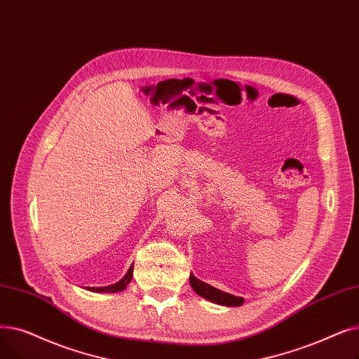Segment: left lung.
<instances>
[{
  "instance_id": "1",
  "label": "left lung",
  "mask_w": 359,
  "mask_h": 359,
  "mask_svg": "<svg viewBox=\"0 0 359 359\" xmlns=\"http://www.w3.org/2000/svg\"><path fill=\"white\" fill-rule=\"evenodd\" d=\"M190 285L194 289V292L197 295H200L201 298L208 299L210 302L219 304V305H225V306H240L244 302V298L241 297H235L231 295L228 292L220 291V289H216L215 286L209 285V283H204L203 280L197 279L193 273L190 275Z\"/></svg>"
}]
</instances>
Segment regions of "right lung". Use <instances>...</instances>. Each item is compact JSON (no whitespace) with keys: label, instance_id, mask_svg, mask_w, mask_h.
I'll return each instance as SVG.
<instances>
[{"label":"right lung","instance_id":"obj_1","mask_svg":"<svg viewBox=\"0 0 359 359\" xmlns=\"http://www.w3.org/2000/svg\"><path fill=\"white\" fill-rule=\"evenodd\" d=\"M133 266H134V264H131V266H130L128 271L126 273V276H124L121 280H118L116 283L109 285V286H100V287L88 286L86 289H88V291L99 292V294H114V292H121V291H124V289L127 287V285H128V283L131 282V279H133Z\"/></svg>","mask_w":359,"mask_h":359}]
</instances>
